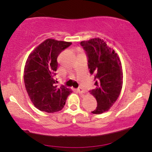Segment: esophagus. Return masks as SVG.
<instances>
[{
	"mask_svg": "<svg viewBox=\"0 0 152 152\" xmlns=\"http://www.w3.org/2000/svg\"><path fill=\"white\" fill-rule=\"evenodd\" d=\"M77 91L80 93H81V94H82V93H84V89H83L82 87H79V88H77Z\"/></svg>",
	"mask_w": 152,
	"mask_h": 152,
	"instance_id": "34e87169",
	"label": "esophagus"
}]
</instances>
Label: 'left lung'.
Listing matches in <instances>:
<instances>
[{"label": "left lung", "instance_id": "obj_1", "mask_svg": "<svg viewBox=\"0 0 152 152\" xmlns=\"http://www.w3.org/2000/svg\"><path fill=\"white\" fill-rule=\"evenodd\" d=\"M88 59V67L94 76L95 88L90 91L96 98L97 106L91 111L100 114L107 111L121 92L123 73L117 54L102 39H91L80 43Z\"/></svg>", "mask_w": 152, "mask_h": 152}]
</instances>
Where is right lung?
Wrapping results in <instances>:
<instances>
[{
	"label": "right lung",
	"mask_w": 152,
	"mask_h": 152,
	"mask_svg": "<svg viewBox=\"0 0 152 152\" xmlns=\"http://www.w3.org/2000/svg\"><path fill=\"white\" fill-rule=\"evenodd\" d=\"M70 42L48 39L29 55L24 69V82L34 107L40 111L54 113L63 109L72 91L64 86L58 87L55 78L57 58Z\"/></svg>",
	"instance_id": "1"
}]
</instances>
